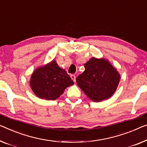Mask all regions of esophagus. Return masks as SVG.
Here are the masks:
<instances>
[{"label":"esophagus","mask_w":147,"mask_h":147,"mask_svg":"<svg viewBox=\"0 0 147 147\" xmlns=\"http://www.w3.org/2000/svg\"><path fill=\"white\" fill-rule=\"evenodd\" d=\"M71 78H72V80H73L74 82H75V81H76V76H75V75H74V74H71Z\"/></svg>","instance_id":"1"}]
</instances>
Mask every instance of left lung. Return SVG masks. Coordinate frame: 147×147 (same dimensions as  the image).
Here are the masks:
<instances>
[{"label": "left lung", "instance_id": "left-lung-1", "mask_svg": "<svg viewBox=\"0 0 147 147\" xmlns=\"http://www.w3.org/2000/svg\"><path fill=\"white\" fill-rule=\"evenodd\" d=\"M85 70L76 78L79 86L93 102L108 99L114 94L120 75L108 60L93 57L84 65Z\"/></svg>", "mask_w": 147, "mask_h": 147}]
</instances>
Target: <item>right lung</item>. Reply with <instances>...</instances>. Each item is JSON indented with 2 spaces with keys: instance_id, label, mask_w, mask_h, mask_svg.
<instances>
[{
  "instance_id": "1",
  "label": "right lung",
  "mask_w": 147,
  "mask_h": 147,
  "mask_svg": "<svg viewBox=\"0 0 147 147\" xmlns=\"http://www.w3.org/2000/svg\"><path fill=\"white\" fill-rule=\"evenodd\" d=\"M30 82L35 94L47 100H56L66 88L74 84L65 70L59 67L54 60L35 70Z\"/></svg>"
}]
</instances>
